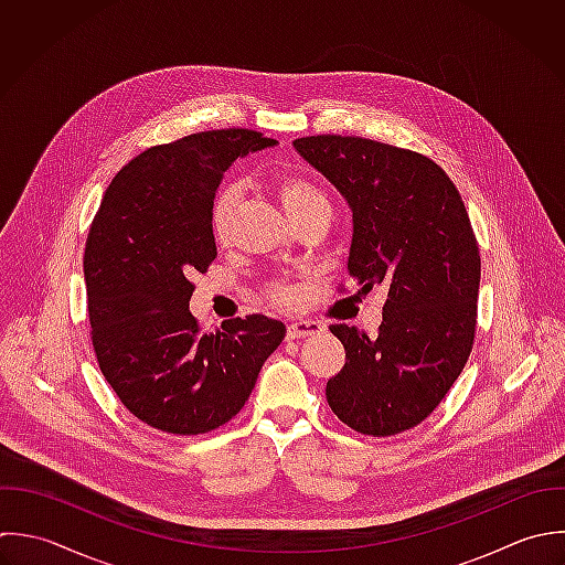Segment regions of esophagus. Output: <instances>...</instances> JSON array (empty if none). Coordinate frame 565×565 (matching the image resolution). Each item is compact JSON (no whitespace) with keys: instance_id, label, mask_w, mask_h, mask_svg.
<instances>
[{"instance_id":"obj_1","label":"esophagus","mask_w":565,"mask_h":565,"mask_svg":"<svg viewBox=\"0 0 565 565\" xmlns=\"http://www.w3.org/2000/svg\"><path fill=\"white\" fill-rule=\"evenodd\" d=\"M321 332H323V326L319 321H292L288 326V339H306Z\"/></svg>"}]
</instances>
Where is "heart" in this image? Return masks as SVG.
Wrapping results in <instances>:
<instances>
[{"label":"heart","mask_w":565,"mask_h":565,"mask_svg":"<svg viewBox=\"0 0 565 565\" xmlns=\"http://www.w3.org/2000/svg\"><path fill=\"white\" fill-rule=\"evenodd\" d=\"M277 193H279V198H281L290 217H297V215L306 213L312 206L328 204L326 195L317 189V184H312L310 180H306L301 175L279 178L277 180ZM237 198H239V189L235 184H226L215 193V198L209 206V226H211L213 237L220 244H224L231 235V222H233V211H235ZM270 297H273L275 303L288 306L297 299V290L292 286L277 284V286L270 288Z\"/></svg>","instance_id":"heart-1"}]
</instances>
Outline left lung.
<instances>
[{"mask_svg":"<svg viewBox=\"0 0 565 565\" xmlns=\"http://www.w3.org/2000/svg\"><path fill=\"white\" fill-rule=\"evenodd\" d=\"M297 153L352 209L348 273L387 290L376 337L337 323L343 370L326 398L365 436L420 425L467 365L476 337L480 250L451 178L427 156L359 136L297 138Z\"/></svg>","mask_w":565,"mask_h":565,"instance_id":"left-lung-1","label":"left lung"}]
</instances>
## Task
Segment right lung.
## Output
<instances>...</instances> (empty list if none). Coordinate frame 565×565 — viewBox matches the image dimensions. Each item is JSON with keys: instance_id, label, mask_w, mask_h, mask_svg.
<instances>
[{"instance_id": "right-lung-1", "label": "right lung", "mask_w": 565, "mask_h": 565, "mask_svg": "<svg viewBox=\"0 0 565 565\" xmlns=\"http://www.w3.org/2000/svg\"><path fill=\"white\" fill-rule=\"evenodd\" d=\"M277 140L213 129L151 147L109 182L83 257L92 345L120 403L153 429L198 436L248 401L286 326L264 315L200 332L193 273L217 257L209 206L237 160Z\"/></svg>"}]
</instances>
